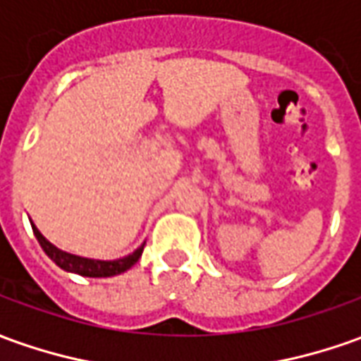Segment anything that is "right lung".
Wrapping results in <instances>:
<instances>
[{
  "label": "right lung",
  "mask_w": 361,
  "mask_h": 361,
  "mask_svg": "<svg viewBox=\"0 0 361 361\" xmlns=\"http://www.w3.org/2000/svg\"><path fill=\"white\" fill-rule=\"evenodd\" d=\"M33 226V233L37 238V242L41 243V247L44 250V253L51 257L61 269L64 271H72V273H78V275H84V277H111V275H119L123 271H128L131 265H135L137 259L141 257L143 253V245L135 250V252L123 257V259H116V261H94V259H86V257H78V255H71V253L61 252L56 250L51 242L44 240V235L39 230L37 226Z\"/></svg>",
  "instance_id": "1"
}]
</instances>
